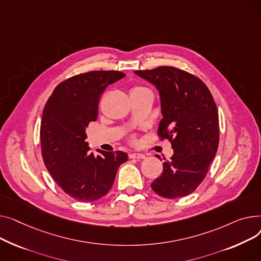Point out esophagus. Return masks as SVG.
Masks as SVG:
<instances>
[{"label":"esophagus","instance_id":"34e87169","mask_svg":"<svg viewBox=\"0 0 261 261\" xmlns=\"http://www.w3.org/2000/svg\"><path fill=\"white\" fill-rule=\"evenodd\" d=\"M128 158L129 159H138V160H140V159H144L145 156L143 154H138V152H137V154H129Z\"/></svg>","mask_w":261,"mask_h":261}]
</instances>
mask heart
<instances>
[{"mask_svg":"<svg viewBox=\"0 0 261 261\" xmlns=\"http://www.w3.org/2000/svg\"><path fill=\"white\" fill-rule=\"evenodd\" d=\"M144 90H148L146 87L144 86H141V85H135L132 87L130 89V94H136V93H141V91H144Z\"/></svg>","mask_w":261,"mask_h":261,"instance_id":"1","label":"heart"}]
</instances>
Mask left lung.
<instances>
[{
	"mask_svg": "<svg viewBox=\"0 0 261 261\" xmlns=\"http://www.w3.org/2000/svg\"><path fill=\"white\" fill-rule=\"evenodd\" d=\"M154 84L163 115L158 136L172 143L174 155L150 187L164 198L193 193L204 180L219 144L217 106L210 89L198 76L174 66L136 70ZM160 158V157H159Z\"/></svg>",
	"mask_w": 261,
	"mask_h": 261,
	"instance_id": "8db88e82",
	"label": "left lung"
}]
</instances>
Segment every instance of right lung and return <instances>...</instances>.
<instances>
[{"mask_svg": "<svg viewBox=\"0 0 261 261\" xmlns=\"http://www.w3.org/2000/svg\"><path fill=\"white\" fill-rule=\"evenodd\" d=\"M125 76L117 70L76 74L56 86L46 102L40 128L42 158L57 185L75 200L91 202L112 189L119 166L127 161L121 150L94 155L85 128L98 118L105 87Z\"/></svg>", "mask_w": 261, "mask_h": 261, "instance_id": "obj_1", "label": "right lung"}]
</instances>
